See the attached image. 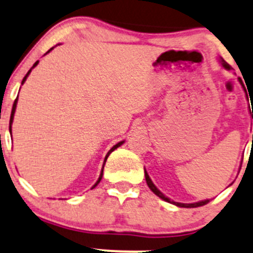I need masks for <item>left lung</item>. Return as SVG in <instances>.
Segmentation results:
<instances>
[{
  "instance_id": "obj_1",
  "label": "left lung",
  "mask_w": 253,
  "mask_h": 253,
  "mask_svg": "<svg viewBox=\"0 0 253 253\" xmlns=\"http://www.w3.org/2000/svg\"><path fill=\"white\" fill-rule=\"evenodd\" d=\"M220 62H221V64H222V66L225 67L226 69H231V66H230V64L227 63V62H225V59H223V58H220ZM145 180H146V184H148V186L150 187V190H151V191L154 192V194L158 195V196L160 197V199H163V200L168 201V203L174 204V205H176V206H180V208H199V206H204V205H206V204H208V203H210V200L200 201V203H195V204H181V203H174V201H171V200H170V199H168V197L165 196L164 194H161V192L159 191L158 189H156V186H155V185L153 184V181H151V179H150V177H149L148 172H146V171H145Z\"/></svg>"
}]
</instances>
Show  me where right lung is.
Segmentation results:
<instances>
[{
	"label": "right lung",
	"mask_w": 253,
	"mask_h": 253,
	"mask_svg": "<svg viewBox=\"0 0 253 253\" xmlns=\"http://www.w3.org/2000/svg\"><path fill=\"white\" fill-rule=\"evenodd\" d=\"M52 49H53V48H50V49H49V50H52ZM49 50H48V52H49ZM48 52H47V53H48ZM37 64H38V61H37V62H36V63H35V64H33V67H32V68H35V67H36V66H37ZM32 68H31V69H30V71H28V72H27V74H26V76H25V78H23V81H22V84H23V83H25V82H26V79H27L28 74H30V73H31V71H32ZM17 99H18V95H17L16 100H14V103H13V107H12V112H11V119H9V131H11V125H12V122H13V115H14V110H16V105H17ZM123 143H124V141H120V143L115 144V145H114V146H113V148H112V149H110V150H109V153H108V154H107V156H105V160H107V158H108V156H109V154H110V153H112V151H114V150H115V149H117V148H118V146H120V145H122V144H123ZM105 160H104V164H105ZM103 168H104V167H103ZM102 176H103V170H102V172H100V176H99V179H98V181H97V182H95V185H94V186H93V187H95V186H97V185H98V184H99V182H100V180H102ZM93 187H92V189H93Z\"/></svg>",
	"instance_id": "obj_1"
}]
</instances>
